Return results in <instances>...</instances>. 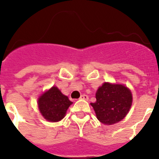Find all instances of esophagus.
Instances as JSON below:
<instances>
[{"label": "esophagus", "mask_w": 159, "mask_h": 159, "mask_svg": "<svg viewBox=\"0 0 159 159\" xmlns=\"http://www.w3.org/2000/svg\"><path fill=\"white\" fill-rule=\"evenodd\" d=\"M80 99L82 100H86V101H88V99H89V97H88V96L87 95H82L81 96V97H80Z\"/></svg>", "instance_id": "1"}]
</instances>
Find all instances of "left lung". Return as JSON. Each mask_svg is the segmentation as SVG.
Instances as JSON below:
<instances>
[{"label": "left lung", "instance_id": "1", "mask_svg": "<svg viewBox=\"0 0 159 159\" xmlns=\"http://www.w3.org/2000/svg\"><path fill=\"white\" fill-rule=\"evenodd\" d=\"M97 102L91 103L97 119L105 125L123 120L132 105V94L125 86L105 82L96 94Z\"/></svg>", "mask_w": 159, "mask_h": 159}]
</instances>
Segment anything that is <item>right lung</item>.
<instances>
[{
  "label": "right lung",
  "instance_id": "right-lung-1",
  "mask_svg": "<svg viewBox=\"0 0 159 159\" xmlns=\"http://www.w3.org/2000/svg\"><path fill=\"white\" fill-rule=\"evenodd\" d=\"M72 103L68 97L62 94L56 87L44 92L38 101L39 109L42 116L51 122L61 120Z\"/></svg>",
  "mask_w": 159,
  "mask_h": 159
}]
</instances>
